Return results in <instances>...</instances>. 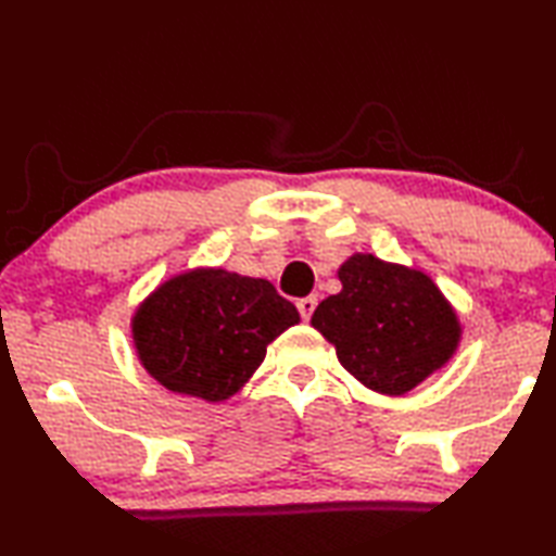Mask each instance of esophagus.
Listing matches in <instances>:
<instances>
[{"label": "esophagus", "instance_id": "34e87169", "mask_svg": "<svg viewBox=\"0 0 556 556\" xmlns=\"http://www.w3.org/2000/svg\"><path fill=\"white\" fill-rule=\"evenodd\" d=\"M316 304H318L316 296H306V299H299L296 301V308H299V314H301V318H304V321H308V318H312Z\"/></svg>", "mask_w": 556, "mask_h": 556}]
</instances>
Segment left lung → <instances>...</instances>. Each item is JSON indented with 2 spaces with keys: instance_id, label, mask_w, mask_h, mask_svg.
I'll use <instances>...</instances> for the list:
<instances>
[{
  "instance_id": "left-lung-1",
  "label": "left lung",
  "mask_w": 556,
  "mask_h": 556,
  "mask_svg": "<svg viewBox=\"0 0 556 556\" xmlns=\"http://www.w3.org/2000/svg\"><path fill=\"white\" fill-rule=\"evenodd\" d=\"M338 279L341 291L316 306L312 326L368 390L400 397L456 355L464 326L421 269L353 252Z\"/></svg>"
}]
</instances>
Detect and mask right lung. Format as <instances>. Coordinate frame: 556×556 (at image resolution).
Returning a JSON list of instances; mask_svg holds the SVG:
<instances>
[{"mask_svg": "<svg viewBox=\"0 0 556 556\" xmlns=\"http://www.w3.org/2000/svg\"><path fill=\"white\" fill-rule=\"evenodd\" d=\"M301 321L267 279L193 267L164 279L129 321L137 361L168 392L211 404L244 388L267 345Z\"/></svg>", "mask_w": 556, "mask_h": 556, "instance_id": "1", "label": "right lung"}]
</instances>
